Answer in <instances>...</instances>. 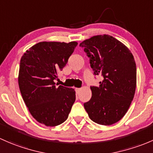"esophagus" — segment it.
Segmentation results:
<instances>
[{
	"label": "esophagus",
	"mask_w": 153,
	"mask_h": 153,
	"mask_svg": "<svg viewBox=\"0 0 153 153\" xmlns=\"http://www.w3.org/2000/svg\"><path fill=\"white\" fill-rule=\"evenodd\" d=\"M75 91H76V94H79V91H81V88H75Z\"/></svg>",
	"instance_id": "1"
}]
</instances>
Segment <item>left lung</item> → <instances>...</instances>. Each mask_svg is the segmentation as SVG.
<instances>
[{"instance_id": "obj_1", "label": "left lung", "mask_w": 153, "mask_h": 153, "mask_svg": "<svg viewBox=\"0 0 153 153\" xmlns=\"http://www.w3.org/2000/svg\"><path fill=\"white\" fill-rule=\"evenodd\" d=\"M90 59L94 74L102 76L84 108L93 122L111 125L128 111L136 88V65L130 50L112 36H94L79 44Z\"/></svg>"}]
</instances>
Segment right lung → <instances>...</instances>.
<instances>
[{
	"label": "right lung",
	"mask_w": 153,
	"mask_h": 153,
	"mask_svg": "<svg viewBox=\"0 0 153 153\" xmlns=\"http://www.w3.org/2000/svg\"><path fill=\"white\" fill-rule=\"evenodd\" d=\"M76 42H40L20 59L18 84L22 97L31 116L48 127L63 123L76 100L75 91L54 80L67 64Z\"/></svg>",
	"instance_id": "1"
}]
</instances>
